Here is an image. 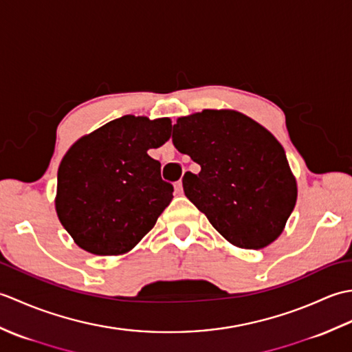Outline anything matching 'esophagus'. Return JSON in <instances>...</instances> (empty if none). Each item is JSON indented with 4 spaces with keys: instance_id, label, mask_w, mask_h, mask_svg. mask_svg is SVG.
Here are the masks:
<instances>
[{
    "instance_id": "obj_1",
    "label": "esophagus",
    "mask_w": 352,
    "mask_h": 352,
    "mask_svg": "<svg viewBox=\"0 0 352 352\" xmlns=\"http://www.w3.org/2000/svg\"><path fill=\"white\" fill-rule=\"evenodd\" d=\"M175 192L178 193V195H182L183 193V182L182 180L175 183Z\"/></svg>"
}]
</instances>
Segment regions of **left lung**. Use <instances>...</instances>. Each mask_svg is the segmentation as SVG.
<instances>
[{
  "label": "left lung",
  "instance_id": "obj_1",
  "mask_svg": "<svg viewBox=\"0 0 352 352\" xmlns=\"http://www.w3.org/2000/svg\"><path fill=\"white\" fill-rule=\"evenodd\" d=\"M172 142L201 166L184 174V195L228 242L260 250L281 234L296 182L266 129L233 110H203L178 119Z\"/></svg>",
  "mask_w": 352,
  "mask_h": 352
}]
</instances>
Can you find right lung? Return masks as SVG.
Here are the masks:
<instances>
[{
    "label": "right lung",
    "mask_w": 352,
    "mask_h": 352,
    "mask_svg": "<svg viewBox=\"0 0 352 352\" xmlns=\"http://www.w3.org/2000/svg\"><path fill=\"white\" fill-rule=\"evenodd\" d=\"M170 119L126 115L76 142L57 172L56 210L80 248L118 256L139 243L172 201L160 162L148 155L170 138Z\"/></svg>",
    "instance_id": "1"
}]
</instances>
